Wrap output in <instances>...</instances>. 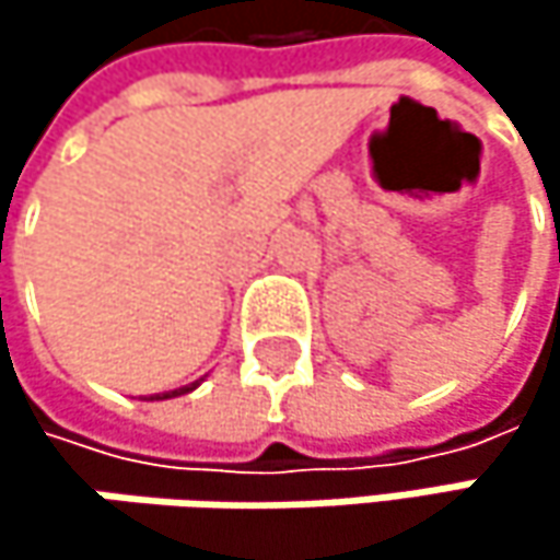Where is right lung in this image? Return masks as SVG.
Returning a JSON list of instances; mask_svg holds the SVG:
<instances>
[{
    "label": "right lung",
    "instance_id": "obj_1",
    "mask_svg": "<svg viewBox=\"0 0 560 560\" xmlns=\"http://www.w3.org/2000/svg\"><path fill=\"white\" fill-rule=\"evenodd\" d=\"M200 386V380L197 383H190V386H180V389H171V392H159V395H152L149 401H162V398H177V395H187V392H194Z\"/></svg>",
    "mask_w": 560,
    "mask_h": 560
}]
</instances>
